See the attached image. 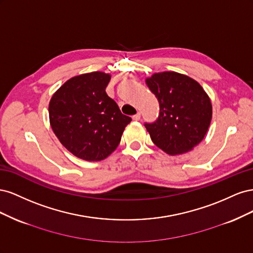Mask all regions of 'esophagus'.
<instances>
[{
    "mask_svg": "<svg viewBox=\"0 0 253 253\" xmlns=\"http://www.w3.org/2000/svg\"><path fill=\"white\" fill-rule=\"evenodd\" d=\"M132 119L134 121H138L140 119V113H137L136 115H134V116H132Z\"/></svg>",
    "mask_w": 253,
    "mask_h": 253,
    "instance_id": "obj_1",
    "label": "esophagus"
}]
</instances>
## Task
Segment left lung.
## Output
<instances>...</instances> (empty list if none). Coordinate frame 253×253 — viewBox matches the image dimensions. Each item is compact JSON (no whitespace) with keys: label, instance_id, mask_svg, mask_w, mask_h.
<instances>
[{"label":"left lung","instance_id":"left-lung-1","mask_svg":"<svg viewBox=\"0 0 253 253\" xmlns=\"http://www.w3.org/2000/svg\"><path fill=\"white\" fill-rule=\"evenodd\" d=\"M160 106L154 124H145L152 141L169 155L193 150L208 132L212 103L196 80L176 72H162L145 78Z\"/></svg>","mask_w":253,"mask_h":253}]
</instances>
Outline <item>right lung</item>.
I'll list each match as a JSON object with an SVG mask.
<instances>
[{"instance_id":"right-lung-1","label":"right lung","mask_w":253,"mask_h":253,"mask_svg":"<svg viewBox=\"0 0 253 253\" xmlns=\"http://www.w3.org/2000/svg\"><path fill=\"white\" fill-rule=\"evenodd\" d=\"M111 74L75 76L61 85L48 104L49 124L63 147L86 162H100L117 149L131 118L106 94Z\"/></svg>"}]
</instances>
